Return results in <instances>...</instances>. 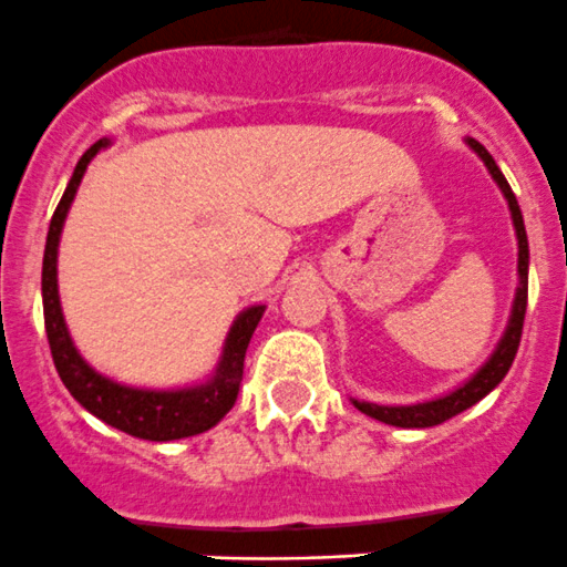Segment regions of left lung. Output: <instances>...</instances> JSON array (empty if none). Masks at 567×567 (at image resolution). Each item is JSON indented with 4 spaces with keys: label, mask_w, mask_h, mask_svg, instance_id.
Instances as JSON below:
<instances>
[{
    "label": "left lung",
    "mask_w": 567,
    "mask_h": 567,
    "mask_svg": "<svg viewBox=\"0 0 567 567\" xmlns=\"http://www.w3.org/2000/svg\"><path fill=\"white\" fill-rule=\"evenodd\" d=\"M463 143H466L468 148L485 162L487 173H491V178L496 182V187L502 189L504 200H507L509 220H513L515 239H518V286H515L513 308H509L507 328H504L502 339H498V344L493 347L487 361L476 369L472 378L463 380L461 385H455V389L446 391V394L433 396V400L413 402V405H378V402L352 400V405H355L358 411L378 419V422L391 424V427H405V430L435 427V424L468 411V408L476 405L482 396H487L498 383H502L504 374H507L509 367H513L515 352H518V344H520V330H524V313H526V291H529V239H526L524 215H520V206L518 200H515L513 189H509L507 178H504V173L498 171V165L493 162V156L487 154L485 145L476 143L474 137H466Z\"/></svg>",
    "instance_id": "8db88e82"
}]
</instances>
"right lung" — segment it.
I'll use <instances>...</instances> for the list:
<instances>
[{"label":"right lung","mask_w":567,"mask_h":567,"mask_svg":"<svg viewBox=\"0 0 567 567\" xmlns=\"http://www.w3.org/2000/svg\"><path fill=\"white\" fill-rule=\"evenodd\" d=\"M110 145L112 140L104 137L82 154V159L74 167V176H71L69 187H65L58 209H54L52 223H49L41 278L43 319H47L49 347H52L54 367H58V374L65 383V389L95 419L143 441L189 439V435L206 433L217 422H223V416L237 402L239 383H243L245 352H248L250 336H254L256 324L265 317L267 306L265 302H256V306L243 308L237 313V319L228 328L226 341H223L220 361H217L215 372L193 385H178V389H143V385H128L115 378H106L104 372H99V369L91 367L82 358L74 339H71V330L65 324L63 302H60L58 254L65 217H69L71 204H74L82 176H85L87 165L95 159V154H101Z\"/></svg>","instance_id":"add662e5"}]
</instances>
